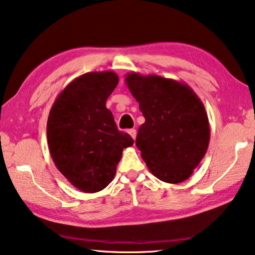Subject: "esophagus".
Returning a JSON list of instances; mask_svg holds the SVG:
<instances>
[{"label":"esophagus","mask_w":255,"mask_h":255,"mask_svg":"<svg viewBox=\"0 0 255 255\" xmlns=\"http://www.w3.org/2000/svg\"><path fill=\"white\" fill-rule=\"evenodd\" d=\"M128 133L130 134V136H131V138L133 139V140H134V139H136V136H137V131H136V129H129V130H128Z\"/></svg>","instance_id":"obj_1"}]
</instances>
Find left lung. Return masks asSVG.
I'll list each match as a JSON object with an SVG mask.
<instances>
[{
  "label": "left lung",
  "instance_id": "left-lung-1",
  "mask_svg": "<svg viewBox=\"0 0 255 255\" xmlns=\"http://www.w3.org/2000/svg\"><path fill=\"white\" fill-rule=\"evenodd\" d=\"M146 121L136 146L154 177L180 183L206 154L210 126L200 98L187 84L158 75L129 73L125 77Z\"/></svg>",
  "mask_w": 255,
  "mask_h": 255
}]
</instances>
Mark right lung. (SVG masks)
I'll list each match as a JSON object with an SVG mask.
<instances>
[{
	"mask_svg": "<svg viewBox=\"0 0 255 255\" xmlns=\"http://www.w3.org/2000/svg\"><path fill=\"white\" fill-rule=\"evenodd\" d=\"M119 78L112 71L75 78L54 102L47 119V142L55 166L78 190L94 193L116 174L124 148L133 139L119 131L106 101Z\"/></svg>",
	"mask_w": 255,
	"mask_h": 255,
	"instance_id": "obj_1",
	"label": "right lung"
}]
</instances>
